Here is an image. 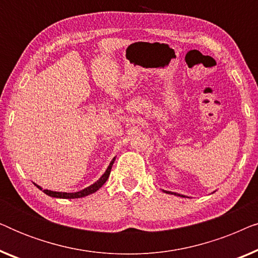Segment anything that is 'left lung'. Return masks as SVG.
<instances>
[{"label": "left lung", "instance_id": "8db88e82", "mask_svg": "<svg viewBox=\"0 0 258 258\" xmlns=\"http://www.w3.org/2000/svg\"><path fill=\"white\" fill-rule=\"evenodd\" d=\"M163 191H165V190H163ZM167 194H172V195H176V196H181V197H185L183 195H179V194H176V192H171V191H165Z\"/></svg>", "mask_w": 258, "mask_h": 258}]
</instances>
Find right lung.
Wrapping results in <instances>:
<instances>
[{"mask_svg":"<svg viewBox=\"0 0 258 258\" xmlns=\"http://www.w3.org/2000/svg\"><path fill=\"white\" fill-rule=\"evenodd\" d=\"M115 158L116 157H114L111 160V162H110V164H109V167L107 168V170H105V172L103 175L101 176L100 177V179H98V181H96L94 183V184H91V185H89V186H87V188H84L83 190H80V191H76V192H59V191H51V190H48V189H42L40 185H37V184H34L37 186L38 189L40 190H42V191H43L44 194H47L48 196H50V197H56V199H81V197H84V196H88V195H90V194H94L95 191H97L98 189L101 188L102 185L104 184L105 182H107V179H108V177H109V175H110V171H111V167H112V164H114V162H115Z\"/></svg>","mask_w":258,"mask_h":258,"instance_id":"1","label":"right lung"}]
</instances>
